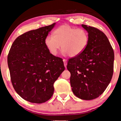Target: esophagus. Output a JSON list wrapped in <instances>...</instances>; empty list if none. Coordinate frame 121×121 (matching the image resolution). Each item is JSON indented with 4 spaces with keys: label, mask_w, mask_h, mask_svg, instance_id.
Instances as JSON below:
<instances>
[{
    "label": "esophagus",
    "mask_w": 121,
    "mask_h": 121,
    "mask_svg": "<svg viewBox=\"0 0 121 121\" xmlns=\"http://www.w3.org/2000/svg\"><path fill=\"white\" fill-rule=\"evenodd\" d=\"M63 62H64V67H67V60H66L65 59H63Z\"/></svg>",
    "instance_id": "1"
}]
</instances>
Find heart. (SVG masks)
<instances>
[{
	"label": "heart",
	"instance_id": "b5f03b06",
	"mask_svg": "<svg viewBox=\"0 0 121 121\" xmlns=\"http://www.w3.org/2000/svg\"><path fill=\"white\" fill-rule=\"evenodd\" d=\"M89 34L83 29H77L67 24L54 30L53 37L47 36L44 44L49 53L56 56L60 48L64 54L74 57L82 53L88 46Z\"/></svg>",
	"mask_w": 121,
	"mask_h": 121
}]
</instances>
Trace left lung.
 Segmentation results:
<instances>
[{
    "label": "left lung",
    "instance_id": "left-lung-1",
    "mask_svg": "<svg viewBox=\"0 0 121 121\" xmlns=\"http://www.w3.org/2000/svg\"><path fill=\"white\" fill-rule=\"evenodd\" d=\"M89 34L88 46L80 55L69 59L67 69L74 95L90 100L104 92L113 73L114 52L107 36L97 28L82 25Z\"/></svg>",
    "mask_w": 121,
    "mask_h": 121
}]
</instances>
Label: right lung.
Listing matches in <instances>:
<instances>
[{
  "mask_svg": "<svg viewBox=\"0 0 121 121\" xmlns=\"http://www.w3.org/2000/svg\"><path fill=\"white\" fill-rule=\"evenodd\" d=\"M56 23L21 35L8 56L11 83L24 100L41 104L51 99L53 84L65 69L60 58L51 54L44 39Z\"/></svg>",
  "mask_w": 121,
  "mask_h": 121,
  "instance_id": "obj_1",
  "label": "right lung"
}]
</instances>
